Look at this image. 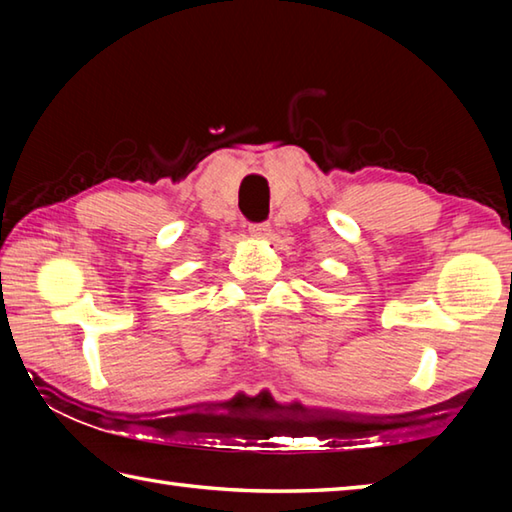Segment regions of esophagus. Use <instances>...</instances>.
Returning <instances> with one entry per match:
<instances>
[{
  "label": "esophagus",
  "instance_id": "1",
  "mask_svg": "<svg viewBox=\"0 0 512 512\" xmlns=\"http://www.w3.org/2000/svg\"><path fill=\"white\" fill-rule=\"evenodd\" d=\"M248 233L255 239H268L270 237V224H250Z\"/></svg>",
  "mask_w": 512,
  "mask_h": 512
}]
</instances>
